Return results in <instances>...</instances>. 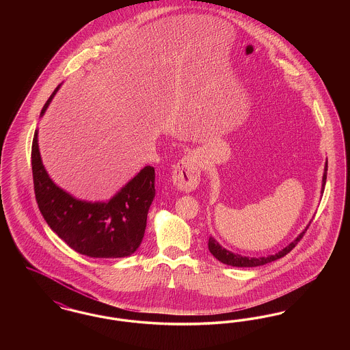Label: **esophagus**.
Segmentation results:
<instances>
[{
	"instance_id": "esophagus-1",
	"label": "esophagus",
	"mask_w": 350,
	"mask_h": 350,
	"mask_svg": "<svg viewBox=\"0 0 350 350\" xmlns=\"http://www.w3.org/2000/svg\"><path fill=\"white\" fill-rule=\"evenodd\" d=\"M172 181L177 190L190 193L197 189L200 181V161L193 153L183 156L174 167Z\"/></svg>"
}]
</instances>
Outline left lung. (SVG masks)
Segmentation results:
<instances>
[{
  "label": "left lung",
  "instance_id": "left-lung-1",
  "mask_svg": "<svg viewBox=\"0 0 350 350\" xmlns=\"http://www.w3.org/2000/svg\"><path fill=\"white\" fill-rule=\"evenodd\" d=\"M327 170H328V160L325 161V165H324L323 183H321V193L324 191V187H325ZM310 223H311V221H310ZM310 223L306 226V228H304L288 245H286V247H284L282 250H280L278 253H275V254H269L267 257H258V258H257V257H247V256H241V254L233 253L231 250L223 248L213 236H210V239H208V250L211 252V254H213L217 260H219L220 262H223V264H226V265H230V267H261V265H265L267 262H271V261H275V260H278V258H282L283 256H286L290 250H293V248L299 243L300 239L303 237V234L306 233L307 228L310 227Z\"/></svg>",
  "mask_w": 350,
  "mask_h": 350
}]
</instances>
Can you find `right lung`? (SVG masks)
I'll return each instance as SVG.
<instances>
[{"label": "right lung", "mask_w": 350, "mask_h": 350, "mask_svg": "<svg viewBox=\"0 0 350 350\" xmlns=\"http://www.w3.org/2000/svg\"><path fill=\"white\" fill-rule=\"evenodd\" d=\"M60 86L43 106L40 118ZM31 165L38 207L51 230L72 250L93 258H122L137 250L156 194L153 167H143L109 200H79L52 181L42 161L38 130L33 133Z\"/></svg>", "instance_id": "1"}]
</instances>
